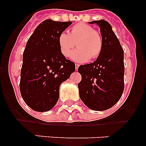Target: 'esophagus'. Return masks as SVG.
<instances>
[{"label":"esophagus","mask_w":146,"mask_h":146,"mask_svg":"<svg viewBox=\"0 0 146 146\" xmlns=\"http://www.w3.org/2000/svg\"><path fill=\"white\" fill-rule=\"evenodd\" d=\"M79 64H75V69L76 70H77V69H78V68H79Z\"/></svg>","instance_id":"esophagus-1"}]
</instances>
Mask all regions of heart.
Listing matches in <instances>:
<instances>
[{
  "label": "heart",
  "mask_w": 146,
  "mask_h": 146,
  "mask_svg": "<svg viewBox=\"0 0 146 146\" xmlns=\"http://www.w3.org/2000/svg\"><path fill=\"white\" fill-rule=\"evenodd\" d=\"M59 47L64 56L68 57L75 47L78 48L71 55L75 61L86 62L89 58H97L103 49L101 34L91 25L79 23L71 28L70 32H62L58 38Z\"/></svg>",
  "instance_id": "obj_1"
}]
</instances>
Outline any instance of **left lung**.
<instances>
[{
    "instance_id": "8db88e82",
    "label": "left lung",
    "mask_w": 146,
    "mask_h": 146,
    "mask_svg": "<svg viewBox=\"0 0 146 146\" xmlns=\"http://www.w3.org/2000/svg\"><path fill=\"white\" fill-rule=\"evenodd\" d=\"M90 23L100 28L103 49L94 63L79 66L82 79L78 88L80 97L88 108L102 111L116 104L123 92V50L108 22L102 20Z\"/></svg>"
}]
</instances>
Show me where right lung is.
<instances>
[{"instance_id":"add662e5","label":"right lung","mask_w":146,"mask_h":146,"mask_svg":"<svg viewBox=\"0 0 146 146\" xmlns=\"http://www.w3.org/2000/svg\"><path fill=\"white\" fill-rule=\"evenodd\" d=\"M72 22L46 20L31 36L23 52L20 90L28 106L37 112L52 109L59 88L75 71V64L63 55L58 38Z\"/></svg>"}]
</instances>
